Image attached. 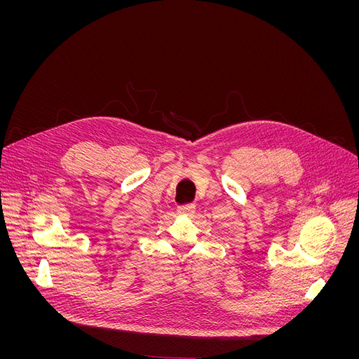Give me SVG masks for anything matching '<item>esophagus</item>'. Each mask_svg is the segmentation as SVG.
<instances>
[{"instance_id": "esophagus-1", "label": "esophagus", "mask_w": 359, "mask_h": 359, "mask_svg": "<svg viewBox=\"0 0 359 359\" xmlns=\"http://www.w3.org/2000/svg\"><path fill=\"white\" fill-rule=\"evenodd\" d=\"M195 203H187L183 206H177V212L183 215H192L195 212Z\"/></svg>"}]
</instances>
